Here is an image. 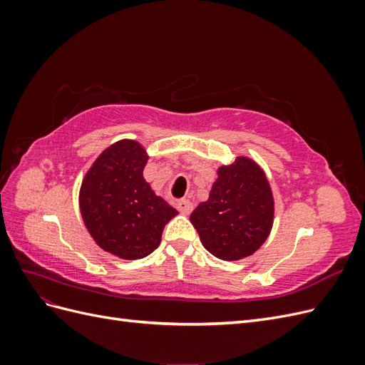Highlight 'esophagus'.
I'll return each instance as SVG.
<instances>
[{"instance_id":"esophagus-1","label":"esophagus","mask_w":365,"mask_h":365,"mask_svg":"<svg viewBox=\"0 0 365 365\" xmlns=\"http://www.w3.org/2000/svg\"><path fill=\"white\" fill-rule=\"evenodd\" d=\"M176 207H178L180 212L184 213V215L192 213V210H193V204L189 200H178V202H176Z\"/></svg>"}]
</instances>
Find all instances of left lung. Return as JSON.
<instances>
[{
  "label": "left lung",
  "instance_id": "obj_1",
  "mask_svg": "<svg viewBox=\"0 0 365 365\" xmlns=\"http://www.w3.org/2000/svg\"><path fill=\"white\" fill-rule=\"evenodd\" d=\"M272 217L274 201L267 176L248 158L222 165L208 201L190 215L205 250L222 260L251 256L267 240Z\"/></svg>",
  "mask_w": 365,
  "mask_h": 365
}]
</instances>
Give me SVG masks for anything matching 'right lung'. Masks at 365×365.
Returning a JSON list of instances; mask_svg holds the SVG:
<instances>
[{
    "label": "right lung",
    "mask_w": 365,
    "mask_h": 365,
    "mask_svg": "<svg viewBox=\"0 0 365 365\" xmlns=\"http://www.w3.org/2000/svg\"><path fill=\"white\" fill-rule=\"evenodd\" d=\"M148 155L138 143L108 148L81 189L83 222L98 247L121 259H143L157 250L164 225L178 213L143 178Z\"/></svg>",
    "instance_id": "1"
}]
</instances>
